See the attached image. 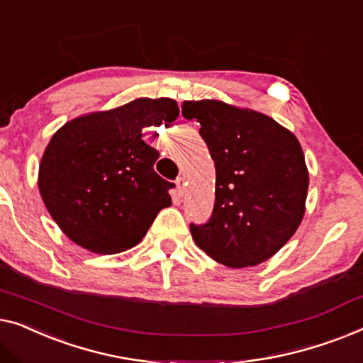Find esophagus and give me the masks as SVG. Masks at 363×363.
<instances>
[{
	"instance_id": "34e87169",
	"label": "esophagus",
	"mask_w": 363,
	"mask_h": 363,
	"mask_svg": "<svg viewBox=\"0 0 363 363\" xmlns=\"http://www.w3.org/2000/svg\"><path fill=\"white\" fill-rule=\"evenodd\" d=\"M176 186H177V192H179V196H182L184 194V177H177Z\"/></svg>"
}]
</instances>
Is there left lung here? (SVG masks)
Returning a JSON list of instances; mask_svg holds the SVG:
<instances>
[{"label": "left lung", "instance_id": "obj_1", "mask_svg": "<svg viewBox=\"0 0 363 363\" xmlns=\"http://www.w3.org/2000/svg\"><path fill=\"white\" fill-rule=\"evenodd\" d=\"M182 115L201 123L217 174L212 217L191 223L194 242L228 268L267 262L306 212L309 174L298 138L268 115L220 100H187Z\"/></svg>", "mask_w": 363, "mask_h": 363}]
</instances>
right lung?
I'll return each instance as SVG.
<instances>
[{
	"mask_svg": "<svg viewBox=\"0 0 363 363\" xmlns=\"http://www.w3.org/2000/svg\"><path fill=\"white\" fill-rule=\"evenodd\" d=\"M179 116L172 99H136L70 120L54 133L39 164L44 206L79 247L113 255L135 247L174 184L156 174L160 157L143 130Z\"/></svg>",
	"mask_w": 363,
	"mask_h": 363,
	"instance_id": "1",
	"label": "right lung"
}]
</instances>
